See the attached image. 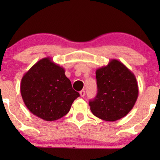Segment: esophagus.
<instances>
[{"label":"esophagus","mask_w":160,"mask_h":160,"mask_svg":"<svg viewBox=\"0 0 160 160\" xmlns=\"http://www.w3.org/2000/svg\"><path fill=\"white\" fill-rule=\"evenodd\" d=\"M79 94H80L81 97L84 98V95H85V91H84V90H82V91H80Z\"/></svg>","instance_id":"esophagus-1"}]
</instances>
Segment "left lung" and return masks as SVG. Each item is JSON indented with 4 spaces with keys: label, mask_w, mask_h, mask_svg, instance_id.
<instances>
[{
    "label": "left lung",
    "mask_w": 160,
    "mask_h": 160,
    "mask_svg": "<svg viewBox=\"0 0 160 160\" xmlns=\"http://www.w3.org/2000/svg\"><path fill=\"white\" fill-rule=\"evenodd\" d=\"M98 93L89 101L92 113L107 122L125 117L135 106L138 87L134 73L122 62L111 59L96 70Z\"/></svg>",
    "instance_id": "left-lung-1"
}]
</instances>
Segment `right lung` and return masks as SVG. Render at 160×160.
I'll return each mask as SVG.
<instances>
[{"instance_id": "obj_1", "label": "right lung", "mask_w": 160, "mask_h": 160, "mask_svg": "<svg viewBox=\"0 0 160 160\" xmlns=\"http://www.w3.org/2000/svg\"><path fill=\"white\" fill-rule=\"evenodd\" d=\"M20 92L28 110L48 122L66 115L79 97L65 75V69L49 57L38 61L24 74Z\"/></svg>"}]
</instances>
